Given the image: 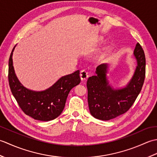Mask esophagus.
Returning <instances> with one entry per match:
<instances>
[{
    "mask_svg": "<svg viewBox=\"0 0 157 157\" xmlns=\"http://www.w3.org/2000/svg\"><path fill=\"white\" fill-rule=\"evenodd\" d=\"M80 78L82 81H85L88 78V73L86 70H82L80 72Z\"/></svg>",
    "mask_w": 157,
    "mask_h": 157,
    "instance_id": "obj_1",
    "label": "esophagus"
}]
</instances>
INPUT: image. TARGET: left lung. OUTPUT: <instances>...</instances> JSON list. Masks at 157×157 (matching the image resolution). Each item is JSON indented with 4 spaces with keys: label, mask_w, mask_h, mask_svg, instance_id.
Returning <instances> with one entry per match:
<instances>
[{
    "label": "left lung",
    "mask_w": 157,
    "mask_h": 157,
    "mask_svg": "<svg viewBox=\"0 0 157 157\" xmlns=\"http://www.w3.org/2000/svg\"><path fill=\"white\" fill-rule=\"evenodd\" d=\"M134 56L136 61L134 74L123 87H115L110 83L108 63L99 65L96 69V75L88 78V106L94 118L109 121L128 111L134 104L145 78L146 59L139 43L136 44Z\"/></svg>",
    "instance_id": "obj_1"
}]
</instances>
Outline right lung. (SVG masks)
Here are the masks:
<instances>
[{"instance_id":"right-lung-1","label":"right lung","mask_w":157,"mask_h":157,"mask_svg":"<svg viewBox=\"0 0 157 157\" xmlns=\"http://www.w3.org/2000/svg\"><path fill=\"white\" fill-rule=\"evenodd\" d=\"M13 48L9 61V82L12 94L26 115L48 121L61 114L70 90L81 82L79 71L62 76L51 87L42 91L25 88L17 77L13 62Z\"/></svg>"}]
</instances>
